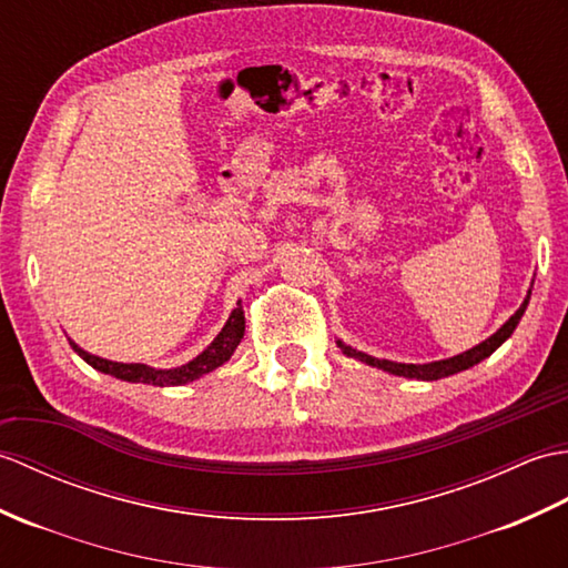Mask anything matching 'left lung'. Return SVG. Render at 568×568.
Masks as SVG:
<instances>
[{
	"instance_id": "left-lung-1",
	"label": "left lung",
	"mask_w": 568,
	"mask_h": 568,
	"mask_svg": "<svg viewBox=\"0 0 568 568\" xmlns=\"http://www.w3.org/2000/svg\"><path fill=\"white\" fill-rule=\"evenodd\" d=\"M530 296H532V286L527 288V296L520 304V308L513 313V316L503 323L498 331L486 337L484 343H478L476 347L462 352V355H455V357H447V359H437V362H425V364H406V362H390V359H379V357H372L367 355V352H359L355 347L345 345L343 339H335L337 347L343 349V355L352 357V359H359L364 364H369V367H376V369H384L388 374H396V376H406V379H418V382H437V379H445V376H452V374H459L464 369H471L474 364L484 362L486 357L494 355V352L506 343V339L513 335L515 327H518L523 313L527 308V304H530Z\"/></svg>"
}]
</instances>
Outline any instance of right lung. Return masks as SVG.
<instances>
[{
	"label": "right lung",
	"mask_w": 568,
	"mask_h": 568,
	"mask_svg": "<svg viewBox=\"0 0 568 568\" xmlns=\"http://www.w3.org/2000/svg\"><path fill=\"white\" fill-rule=\"evenodd\" d=\"M245 335V313H243V304L237 301V306L233 308V313L225 321V325L221 327V333L213 337V343L196 355L194 359H189L182 367H172V369H155L148 367V364H138V362H111L104 357L90 355V352L82 349L74 339H70V347L78 352V355L94 367L97 372L109 374L113 379L121 382H131V384H150V386H182L199 379L213 369H219L221 364L229 362L233 357V352L241 345V339Z\"/></svg>",
	"instance_id": "obj_1"
}]
</instances>
